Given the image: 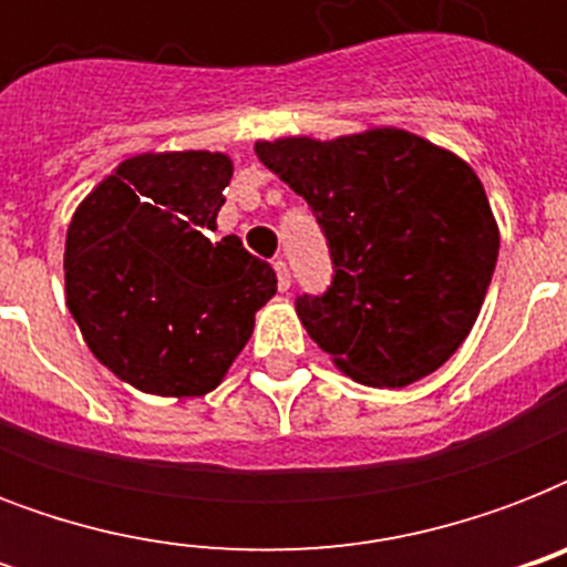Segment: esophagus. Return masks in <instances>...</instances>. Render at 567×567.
Segmentation results:
<instances>
[{
  "label": "esophagus",
  "mask_w": 567,
  "mask_h": 567,
  "mask_svg": "<svg viewBox=\"0 0 567 567\" xmlns=\"http://www.w3.org/2000/svg\"><path fill=\"white\" fill-rule=\"evenodd\" d=\"M274 267H276V279H279V291H288V288H291V270H288V265H285L282 258L274 261Z\"/></svg>",
  "instance_id": "esophagus-1"
}]
</instances>
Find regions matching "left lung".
I'll list each match as a JSON object with an SVG mask.
<instances>
[{"label":"left lung","instance_id":"obj_1","mask_svg":"<svg viewBox=\"0 0 567 567\" xmlns=\"http://www.w3.org/2000/svg\"><path fill=\"white\" fill-rule=\"evenodd\" d=\"M256 155L327 231L332 288L297 300L311 341L371 388L439 371L471 336L501 249L474 167L396 126L256 141Z\"/></svg>","mask_w":567,"mask_h":567}]
</instances>
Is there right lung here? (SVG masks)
I'll return each instance as SVG.
<instances>
[{
	"mask_svg": "<svg viewBox=\"0 0 567 567\" xmlns=\"http://www.w3.org/2000/svg\"><path fill=\"white\" fill-rule=\"evenodd\" d=\"M231 171L208 150L132 155L70 220L66 306L91 353L144 394L220 385L276 293L274 267L238 235L208 238Z\"/></svg>",
	"mask_w": 567,
	"mask_h": 567,
	"instance_id": "1",
	"label": "right lung"
}]
</instances>
